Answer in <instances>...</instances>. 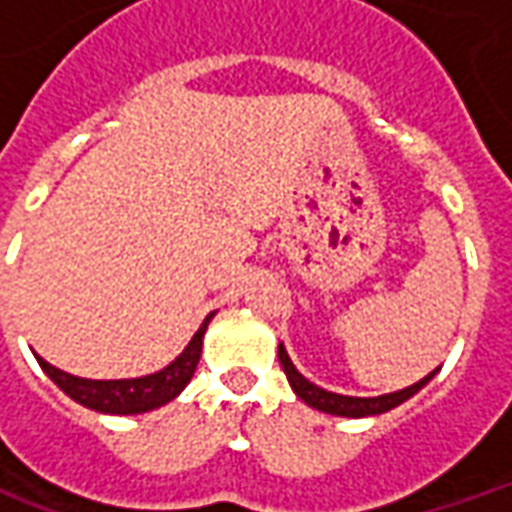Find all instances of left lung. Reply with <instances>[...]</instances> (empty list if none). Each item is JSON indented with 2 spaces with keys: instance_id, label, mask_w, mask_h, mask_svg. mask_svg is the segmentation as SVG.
Segmentation results:
<instances>
[{
  "instance_id": "1",
  "label": "left lung",
  "mask_w": 512,
  "mask_h": 512,
  "mask_svg": "<svg viewBox=\"0 0 512 512\" xmlns=\"http://www.w3.org/2000/svg\"><path fill=\"white\" fill-rule=\"evenodd\" d=\"M279 365L285 370V376H288L290 386H293V392L307 403V406L318 408L323 414H334V417H376V414H384V411H392L400 403H406L408 397H414L422 389V386L428 384L430 378L436 376V370L425 376L417 384L406 386V389H400V392H389V395H378V397H351V395H337V392H326L318 384H312L310 378H304L296 370V365L290 362L288 351H285V345L279 343Z\"/></svg>"
}]
</instances>
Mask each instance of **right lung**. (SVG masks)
<instances>
[{
	"mask_svg": "<svg viewBox=\"0 0 512 512\" xmlns=\"http://www.w3.org/2000/svg\"><path fill=\"white\" fill-rule=\"evenodd\" d=\"M211 318L213 312L202 321L197 334L191 337V343L183 348V354L175 362H169L164 370L142 378L93 381V378L71 376V373H65L60 367L49 365L38 354H35V359L43 367V373L60 386L65 395L73 397L76 403L93 408V411H101V414H145V411H153V408L175 400L186 389V384L194 376V370H197V362H200L202 337H205V329H208Z\"/></svg>",
	"mask_w": 512,
	"mask_h": 512,
	"instance_id": "obj_1",
	"label": "right lung"
}]
</instances>
